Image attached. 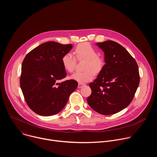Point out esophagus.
Masks as SVG:
<instances>
[{
  "mask_svg": "<svg viewBox=\"0 0 157 157\" xmlns=\"http://www.w3.org/2000/svg\"><path fill=\"white\" fill-rule=\"evenodd\" d=\"M86 84H83V83H78V88H81V87H82V86H85Z\"/></svg>",
  "mask_w": 157,
  "mask_h": 157,
  "instance_id": "1",
  "label": "esophagus"
}]
</instances>
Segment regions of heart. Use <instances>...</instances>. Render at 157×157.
<instances>
[{
	"label": "heart",
	"mask_w": 157,
	"mask_h": 157,
	"mask_svg": "<svg viewBox=\"0 0 157 157\" xmlns=\"http://www.w3.org/2000/svg\"><path fill=\"white\" fill-rule=\"evenodd\" d=\"M78 59H86L82 72H76L71 76V78L79 83H84L91 81L94 73H99L102 68L104 62L101 58L98 56L97 50L89 43H82L76 47L74 52ZM61 63L64 70L68 72L73 71L76 60L75 56L71 53L64 54Z\"/></svg>",
	"instance_id": "obj_1"
}]
</instances>
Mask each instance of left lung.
Wrapping results in <instances>:
<instances>
[{"label":"left lung","instance_id":"1","mask_svg":"<svg viewBox=\"0 0 157 157\" xmlns=\"http://www.w3.org/2000/svg\"><path fill=\"white\" fill-rule=\"evenodd\" d=\"M96 45L104 52L105 64L89 84L92 93L87 102L101 114H114L126 108L136 93L140 82L138 65L117 42L107 40Z\"/></svg>","mask_w":157,"mask_h":157}]
</instances>
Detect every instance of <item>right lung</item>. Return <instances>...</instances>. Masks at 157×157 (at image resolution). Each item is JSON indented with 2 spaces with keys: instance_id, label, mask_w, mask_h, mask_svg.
Instances as JSON below:
<instances>
[{
  "instance_id": "obj_1",
  "label": "right lung",
  "mask_w": 157,
  "mask_h": 157,
  "mask_svg": "<svg viewBox=\"0 0 157 157\" xmlns=\"http://www.w3.org/2000/svg\"><path fill=\"white\" fill-rule=\"evenodd\" d=\"M72 44L55 41L42 43L25 57L21 65L20 87L29 107L38 115L50 116L64 108L78 82L66 80L61 58L72 49Z\"/></svg>"
}]
</instances>
